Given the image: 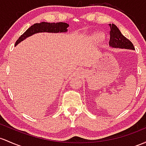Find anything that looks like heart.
<instances>
[{"label": "heart", "instance_id": "heart-1", "mask_svg": "<svg viewBox=\"0 0 146 146\" xmlns=\"http://www.w3.org/2000/svg\"><path fill=\"white\" fill-rule=\"evenodd\" d=\"M94 38H95V39L97 40V41H100V40H102V38H103V36H102V35L96 34L94 36Z\"/></svg>", "mask_w": 146, "mask_h": 146}]
</instances>
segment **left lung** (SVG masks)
I'll use <instances>...</instances> for the list:
<instances>
[{
    "instance_id": "8db88e82",
    "label": "left lung",
    "mask_w": 146,
    "mask_h": 146,
    "mask_svg": "<svg viewBox=\"0 0 146 146\" xmlns=\"http://www.w3.org/2000/svg\"><path fill=\"white\" fill-rule=\"evenodd\" d=\"M110 45L113 48H126L134 50L132 43L124 36L119 29L114 24H110Z\"/></svg>"
}]
</instances>
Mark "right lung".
Here are the masks:
<instances>
[{"instance_id": "add662e5", "label": "right lung", "mask_w": 146, "mask_h": 146, "mask_svg": "<svg viewBox=\"0 0 146 146\" xmlns=\"http://www.w3.org/2000/svg\"><path fill=\"white\" fill-rule=\"evenodd\" d=\"M68 24L66 23H47V22H41L40 23H35L30 26L25 33L16 41L15 46H17L21 41H23L28 36L36 34L38 33H65L67 31V28Z\"/></svg>"}]
</instances>
